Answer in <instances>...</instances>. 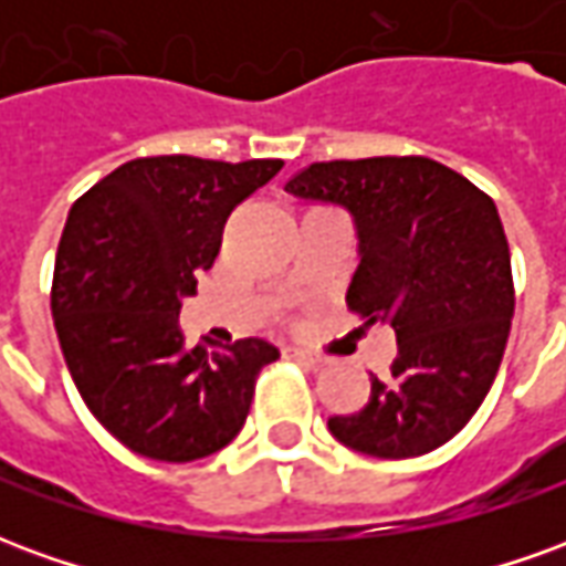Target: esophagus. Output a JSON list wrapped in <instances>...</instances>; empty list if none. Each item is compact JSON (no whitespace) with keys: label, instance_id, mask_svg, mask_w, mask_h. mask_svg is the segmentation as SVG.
<instances>
[{"label":"esophagus","instance_id":"esophagus-1","mask_svg":"<svg viewBox=\"0 0 566 566\" xmlns=\"http://www.w3.org/2000/svg\"><path fill=\"white\" fill-rule=\"evenodd\" d=\"M284 355L294 357V360H300V364H303V367H308V369L324 367V360H321L318 355H312V352H306V348H294V345H287V348H284Z\"/></svg>","mask_w":566,"mask_h":566}]
</instances>
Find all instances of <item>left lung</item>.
Returning <instances> with one entry per match:
<instances>
[{
  "mask_svg": "<svg viewBox=\"0 0 566 566\" xmlns=\"http://www.w3.org/2000/svg\"><path fill=\"white\" fill-rule=\"evenodd\" d=\"M284 190L339 206L357 233L345 303L391 324V376L357 416L327 421L348 449L400 461L439 449L482 406L510 339L515 294L494 199L427 157L312 163Z\"/></svg>",
  "mask_w": 566,
  "mask_h": 566,
  "instance_id": "1",
  "label": "left lung"
}]
</instances>
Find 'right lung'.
<instances>
[{
  "label": "right lung",
  "instance_id": "add662e5",
  "mask_svg": "<svg viewBox=\"0 0 566 566\" xmlns=\"http://www.w3.org/2000/svg\"><path fill=\"white\" fill-rule=\"evenodd\" d=\"M282 166L142 157L69 211L51 291L60 348L93 418L142 458L187 463L233 442L258 373L279 357L254 336L187 348L178 312L218 258L230 211Z\"/></svg>",
  "mask_w": 566,
  "mask_h": 566
}]
</instances>
